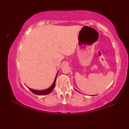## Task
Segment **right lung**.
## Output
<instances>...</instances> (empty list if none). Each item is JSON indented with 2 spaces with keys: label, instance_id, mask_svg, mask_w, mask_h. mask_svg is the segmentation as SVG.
Segmentation results:
<instances>
[{
  "label": "right lung",
  "instance_id": "obj_1",
  "mask_svg": "<svg viewBox=\"0 0 129 129\" xmlns=\"http://www.w3.org/2000/svg\"><path fill=\"white\" fill-rule=\"evenodd\" d=\"M57 73H58V72H57ZM57 74H56V76L55 77V79H54V82H53V84L48 88H47V89L42 90H36L31 89V88H29V87H28V89L30 90V91H31L33 93H35V94H38V95H44V94H49V93H50L51 92V91H53V90L54 89V87H55L56 79V77H57Z\"/></svg>",
  "mask_w": 129,
  "mask_h": 129
}]
</instances>
